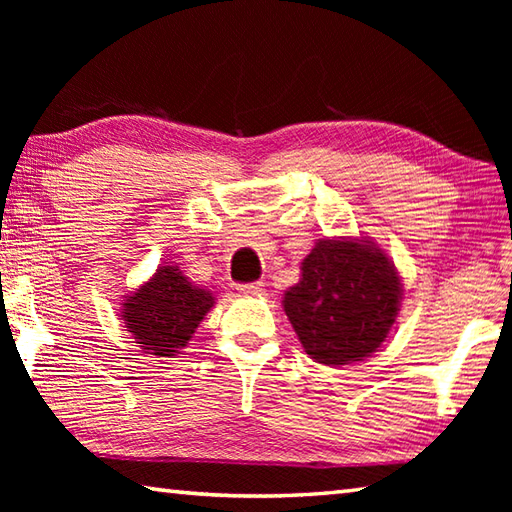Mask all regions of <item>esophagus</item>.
Here are the masks:
<instances>
[{"label": "esophagus", "mask_w": 512, "mask_h": 512, "mask_svg": "<svg viewBox=\"0 0 512 512\" xmlns=\"http://www.w3.org/2000/svg\"><path fill=\"white\" fill-rule=\"evenodd\" d=\"M237 290L242 292V295H246V297L262 295V292H264V281H248V284H239Z\"/></svg>", "instance_id": "esophagus-1"}]
</instances>
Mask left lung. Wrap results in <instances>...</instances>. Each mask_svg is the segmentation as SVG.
Wrapping results in <instances>:
<instances>
[{
    "mask_svg": "<svg viewBox=\"0 0 512 512\" xmlns=\"http://www.w3.org/2000/svg\"><path fill=\"white\" fill-rule=\"evenodd\" d=\"M394 264L372 244L321 239L301 264V281L284 310L314 361H363L394 323L400 306Z\"/></svg>",
    "mask_w": 512,
    "mask_h": 512,
    "instance_id": "obj_1",
    "label": "left lung"
}]
</instances>
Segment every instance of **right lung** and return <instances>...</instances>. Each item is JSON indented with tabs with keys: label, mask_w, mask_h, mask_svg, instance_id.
<instances>
[{
	"label": "right lung",
	"mask_w": 512,
	"mask_h": 512,
	"mask_svg": "<svg viewBox=\"0 0 512 512\" xmlns=\"http://www.w3.org/2000/svg\"><path fill=\"white\" fill-rule=\"evenodd\" d=\"M211 308V292L191 286L176 266H160L145 286L125 299L123 319L143 350L176 356Z\"/></svg>",
	"instance_id": "1"
}]
</instances>
